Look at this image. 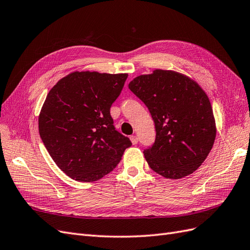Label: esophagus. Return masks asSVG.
I'll list each match as a JSON object with an SVG mask.
<instances>
[{"mask_svg": "<svg viewBox=\"0 0 250 250\" xmlns=\"http://www.w3.org/2000/svg\"><path fill=\"white\" fill-rule=\"evenodd\" d=\"M129 139H130V141H131V143L133 144V145H135V144H138V142H139L137 135H130Z\"/></svg>", "mask_w": 250, "mask_h": 250, "instance_id": "34e87169", "label": "esophagus"}]
</instances>
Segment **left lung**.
Instances as JSON below:
<instances>
[{"instance_id": "1", "label": "left lung", "mask_w": 250, "mask_h": 250, "mask_svg": "<svg viewBox=\"0 0 250 250\" xmlns=\"http://www.w3.org/2000/svg\"><path fill=\"white\" fill-rule=\"evenodd\" d=\"M128 87L154 121L155 141L144 150L149 167L171 179L197 170L216 138L213 108L198 83L177 72L155 70L134 78Z\"/></svg>"}]
</instances>
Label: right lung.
I'll list each match as a JSON object with an SVG mask.
<instances>
[{
  "mask_svg": "<svg viewBox=\"0 0 250 250\" xmlns=\"http://www.w3.org/2000/svg\"><path fill=\"white\" fill-rule=\"evenodd\" d=\"M127 74L74 72L49 92L39 129L53 161L82 183L102 178L117 167L130 140L116 130L110 107Z\"/></svg>",
  "mask_w": 250,
  "mask_h": 250,
  "instance_id": "add662e5",
  "label": "right lung"
}]
</instances>
